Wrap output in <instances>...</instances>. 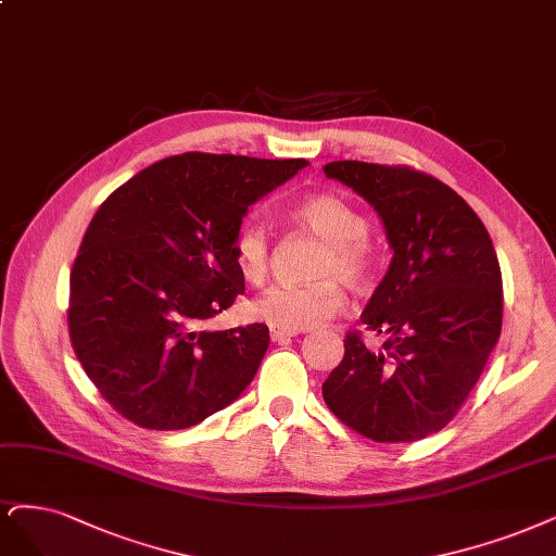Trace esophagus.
<instances>
[{"instance_id": "obj_1", "label": "esophagus", "mask_w": 556, "mask_h": 556, "mask_svg": "<svg viewBox=\"0 0 556 556\" xmlns=\"http://www.w3.org/2000/svg\"><path fill=\"white\" fill-rule=\"evenodd\" d=\"M269 336H271L274 342H290V338H294L296 331H285V329L271 327V329H269Z\"/></svg>"}]
</instances>
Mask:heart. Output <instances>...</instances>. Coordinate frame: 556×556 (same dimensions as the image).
<instances>
[{
	"mask_svg": "<svg viewBox=\"0 0 556 556\" xmlns=\"http://www.w3.org/2000/svg\"><path fill=\"white\" fill-rule=\"evenodd\" d=\"M290 218L324 239L315 262L317 280L303 285H274L251 303V315L269 327L305 331L336 317L342 305V286L366 292L375 282L377 255L368 241V220L356 206L333 193H313L292 206ZM239 274L262 282L269 274L271 239L257 220H243L232 239Z\"/></svg>",
	"mask_w": 556,
	"mask_h": 556,
	"instance_id": "obj_1",
	"label": "heart"
}]
</instances>
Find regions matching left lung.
<instances>
[{
	"mask_svg": "<svg viewBox=\"0 0 556 556\" xmlns=\"http://www.w3.org/2000/svg\"><path fill=\"white\" fill-rule=\"evenodd\" d=\"M324 175L375 206L393 248L361 315L384 344L368 350L350 331L342 361L321 384L324 402L372 442H418L460 412L500 340V260L473 208L426 172L333 161Z\"/></svg>",
	"mask_w": 556,
	"mask_h": 556,
	"instance_id": "8db88e82",
	"label": "left lung"
}]
</instances>
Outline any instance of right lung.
Returning <instances> with one entry per match:
<instances>
[{"mask_svg": "<svg viewBox=\"0 0 556 556\" xmlns=\"http://www.w3.org/2000/svg\"><path fill=\"white\" fill-rule=\"evenodd\" d=\"M305 165L188 151L122 184L71 269L68 336L126 420L184 430L235 402L269 348L266 324L202 331L245 292L232 239L248 206Z\"/></svg>", "mask_w": 556, "mask_h": 556, "instance_id": "add662e5", "label": "right lung"}]
</instances>
